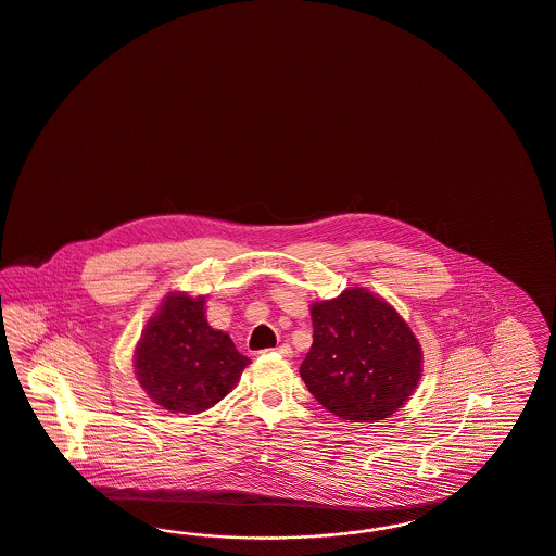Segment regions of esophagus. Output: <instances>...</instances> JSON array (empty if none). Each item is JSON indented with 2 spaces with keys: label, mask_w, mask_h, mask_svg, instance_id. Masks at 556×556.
<instances>
[{
  "label": "esophagus",
  "mask_w": 556,
  "mask_h": 556,
  "mask_svg": "<svg viewBox=\"0 0 556 556\" xmlns=\"http://www.w3.org/2000/svg\"><path fill=\"white\" fill-rule=\"evenodd\" d=\"M275 354H279L281 357H291L293 356V352H291V348H289L288 343H283V345H279V348H275L273 350Z\"/></svg>",
  "instance_id": "obj_1"
}]
</instances>
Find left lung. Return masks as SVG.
<instances>
[{
	"label": "left lung",
	"mask_w": 556,
	"mask_h": 556,
	"mask_svg": "<svg viewBox=\"0 0 556 556\" xmlns=\"http://www.w3.org/2000/svg\"><path fill=\"white\" fill-rule=\"evenodd\" d=\"M311 314L314 337L300 377L314 400L341 420L393 416L422 377V350L407 323L364 288L314 302Z\"/></svg>",
	"instance_id": "8db88e82"
}]
</instances>
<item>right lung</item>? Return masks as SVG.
I'll list each match as a JSON object with an SVG mask.
<instances>
[{
  "label": "right lung",
  "instance_id": "right-lung-1",
  "mask_svg": "<svg viewBox=\"0 0 556 556\" xmlns=\"http://www.w3.org/2000/svg\"><path fill=\"white\" fill-rule=\"evenodd\" d=\"M250 357L208 327L204 298L169 293L144 327L134 370L149 397L172 414H200L233 389Z\"/></svg>",
  "mask_w": 556,
  "mask_h": 556
}]
</instances>
